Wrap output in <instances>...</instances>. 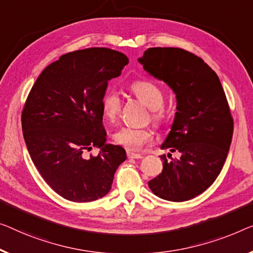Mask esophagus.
Here are the masks:
<instances>
[{
  "label": "esophagus",
  "instance_id": "obj_1",
  "mask_svg": "<svg viewBox=\"0 0 253 253\" xmlns=\"http://www.w3.org/2000/svg\"><path fill=\"white\" fill-rule=\"evenodd\" d=\"M127 157L129 158V159H142V158H143L142 154L130 152V151H127Z\"/></svg>",
  "mask_w": 253,
  "mask_h": 253
}]
</instances>
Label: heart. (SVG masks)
<instances>
[{"mask_svg": "<svg viewBox=\"0 0 253 253\" xmlns=\"http://www.w3.org/2000/svg\"><path fill=\"white\" fill-rule=\"evenodd\" d=\"M130 89L137 99L152 109L151 120L156 126H163L166 123V115L163 110L165 103L164 90L154 82L139 79L131 83ZM120 110V97L116 90H109L102 99V111L105 118L114 122ZM115 141L128 150H139L152 141L153 133L149 128L123 127L116 131Z\"/></svg>", "mask_w": 253, "mask_h": 253, "instance_id": "b5f03b06", "label": "heart"}]
</instances>
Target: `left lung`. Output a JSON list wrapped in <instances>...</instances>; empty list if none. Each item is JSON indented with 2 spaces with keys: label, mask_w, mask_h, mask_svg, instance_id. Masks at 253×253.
<instances>
[{
  "label": "left lung",
  "mask_w": 253,
  "mask_h": 253,
  "mask_svg": "<svg viewBox=\"0 0 253 253\" xmlns=\"http://www.w3.org/2000/svg\"><path fill=\"white\" fill-rule=\"evenodd\" d=\"M138 61L177 99L174 124L161 149L180 157L160 156L163 172L149 187L164 200L187 201L216 180L227 158L234 122L223 86L201 58L183 48L150 47Z\"/></svg>",
  "instance_id": "obj_1"
}]
</instances>
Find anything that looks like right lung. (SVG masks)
Instances as JSON below:
<instances>
[{
    "label": "right lung",
    "instance_id": "obj_1",
    "mask_svg": "<svg viewBox=\"0 0 253 253\" xmlns=\"http://www.w3.org/2000/svg\"><path fill=\"white\" fill-rule=\"evenodd\" d=\"M128 63L122 52L92 47L63 54L42 71L21 112L29 156L52 190L73 202L110 191L126 151L107 144L102 99L108 82ZM92 147L97 156L87 157Z\"/></svg>",
    "mask_w": 253,
    "mask_h": 253
}]
</instances>
